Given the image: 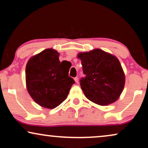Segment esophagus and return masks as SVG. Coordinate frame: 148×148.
<instances>
[{"mask_svg":"<svg viewBox=\"0 0 148 148\" xmlns=\"http://www.w3.org/2000/svg\"><path fill=\"white\" fill-rule=\"evenodd\" d=\"M74 80H75V82L76 83H77V82H78V80H79V79H78L77 77H75V78H74Z\"/></svg>","mask_w":148,"mask_h":148,"instance_id":"1","label":"esophagus"}]
</instances>
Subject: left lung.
Masks as SVG:
<instances>
[{"label":"left lung","instance_id":"obj_1","mask_svg":"<svg viewBox=\"0 0 148 148\" xmlns=\"http://www.w3.org/2000/svg\"><path fill=\"white\" fill-rule=\"evenodd\" d=\"M77 58L82 61L86 75L80 80L85 96L100 106L118 100L125 83L124 71L118 58L99 48L80 52Z\"/></svg>","mask_w":148,"mask_h":148}]
</instances>
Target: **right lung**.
Wrapping results in <instances>:
<instances>
[{
	"mask_svg": "<svg viewBox=\"0 0 148 148\" xmlns=\"http://www.w3.org/2000/svg\"><path fill=\"white\" fill-rule=\"evenodd\" d=\"M59 53L48 48L31 57L25 68L27 92L36 103L53 109L67 98L75 84L69 76V69L59 60Z\"/></svg>",
	"mask_w": 148,
	"mask_h": 148,
	"instance_id": "add662e5",
	"label": "right lung"
}]
</instances>
